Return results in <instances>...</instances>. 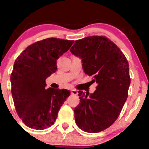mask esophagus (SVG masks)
Returning a JSON list of instances; mask_svg holds the SVG:
<instances>
[{
    "label": "esophagus",
    "instance_id": "obj_1",
    "mask_svg": "<svg viewBox=\"0 0 149 149\" xmlns=\"http://www.w3.org/2000/svg\"><path fill=\"white\" fill-rule=\"evenodd\" d=\"M71 95H78V92L76 91V90H71Z\"/></svg>",
    "mask_w": 149,
    "mask_h": 149
}]
</instances>
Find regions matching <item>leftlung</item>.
<instances>
[{
	"label": "left lung",
	"mask_w": 149,
	"mask_h": 149,
	"mask_svg": "<svg viewBox=\"0 0 149 149\" xmlns=\"http://www.w3.org/2000/svg\"><path fill=\"white\" fill-rule=\"evenodd\" d=\"M70 50L81 58L85 73L98 84L89 97V93L78 92L76 123L87 132H100L115 122L127 100L130 85L127 59L113 42L103 36L77 40Z\"/></svg>",
	"instance_id": "1"
}]
</instances>
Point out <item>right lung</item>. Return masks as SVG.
<instances>
[{
  "label": "right lung",
  "mask_w": 149,
  "mask_h": 149,
  "mask_svg": "<svg viewBox=\"0 0 149 149\" xmlns=\"http://www.w3.org/2000/svg\"><path fill=\"white\" fill-rule=\"evenodd\" d=\"M73 42L57 38L38 40L15 60L10 76L12 95L19 117L29 127L44 130L52 125L70 95L65 89L46 90L45 80L57 71V60Z\"/></svg>",
  "instance_id": "add662e5"
}]
</instances>
